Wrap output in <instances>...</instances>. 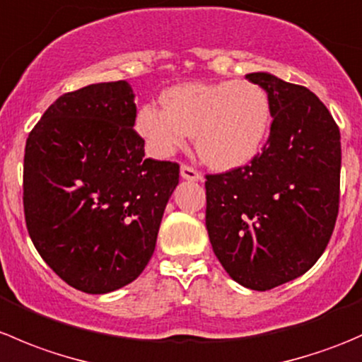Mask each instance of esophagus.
Segmentation results:
<instances>
[{"instance_id":"1","label":"esophagus","mask_w":362,"mask_h":362,"mask_svg":"<svg viewBox=\"0 0 362 362\" xmlns=\"http://www.w3.org/2000/svg\"><path fill=\"white\" fill-rule=\"evenodd\" d=\"M180 177L184 178V180H191V182L203 180V175L199 173L198 170H194L192 166H187V164H182L180 166Z\"/></svg>"}]
</instances>
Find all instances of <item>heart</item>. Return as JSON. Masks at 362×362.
Returning <instances> with one entry per match:
<instances>
[{
  "mask_svg": "<svg viewBox=\"0 0 362 362\" xmlns=\"http://www.w3.org/2000/svg\"><path fill=\"white\" fill-rule=\"evenodd\" d=\"M163 105H145L136 117L138 133L158 158L173 156L194 134L204 164L235 170L261 152L272 129L268 93L249 80L180 83L163 94Z\"/></svg>",
  "mask_w": 362,
  "mask_h": 362,
  "instance_id": "heart-1",
  "label": "heart"
}]
</instances>
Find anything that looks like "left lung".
I'll return each instance as SVG.
<instances>
[{"mask_svg": "<svg viewBox=\"0 0 362 362\" xmlns=\"http://www.w3.org/2000/svg\"><path fill=\"white\" fill-rule=\"evenodd\" d=\"M268 93L272 129L250 164L206 175L211 249L235 282L269 291L308 272L333 235L339 129L322 101L268 71L245 75Z\"/></svg>", "mask_w": 362, "mask_h": 362, "instance_id": "obj_1", "label": "left lung"}]
</instances>
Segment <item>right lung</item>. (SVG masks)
Returning <instances> with one entry per match:
<instances>
[{
    "instance_id": "1",
    "label": "right lung",
    "mask_w": 362,
    "mask_h": 362,
    "mask_svg": "<svg viewBox=\"0 0 362 362\" xmlns=\"http://www.w3.org/2000/svg\"><path fill=\"white\" fill-rule=\"evenodd\" d=\"M126 80L57 98L29 133L24 214L43 261L68 286L107 294L140 276L180 168L145 159Z\"/></svg>"
}]
</instances>
